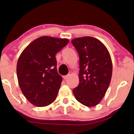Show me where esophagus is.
I'll list each match as a JSON object with an SVG mask.
<instances>
[{
	"label": "esophagus",
	"instance_id": "34e87169",
	"mask_svg": "<svg viewBox=\"0 0 134 134\" xmlns=\"http://www.w3.org/2000/svg\"><path fill=\"white\" fill-rule=\"evenodd\" d=\"M68 77H69V75H66V76H63V78L65 80L67 79L68 78Z\"/></svg>",
	"mask_w": 134,
	"mask_h": 134
}]
</instances>
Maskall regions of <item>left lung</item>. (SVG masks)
Masks as SVG:
<instances>
[{"mask_svg":"<svg viewBox=\"0 0 134 134\" xmlns=\"http://www.w3.org/2000/svg\"><path fill=\"white\" fill-rule=\"evenodd\" d=\"M71 43L79 56V83L72 90L75 98L87 107L98 105L105 96L112 75L110 53L99 40L77 38Z\"/></svg>","mask_w":134,"mask_h":134,"instance_id":"1","label":"left lung"}]
</instances>
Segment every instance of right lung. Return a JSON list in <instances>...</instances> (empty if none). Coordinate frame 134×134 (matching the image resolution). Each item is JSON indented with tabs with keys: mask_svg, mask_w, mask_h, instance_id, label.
Returning <instances> with one entry per match:
<instances>
[{
	"mask_svg": "<svg viewBox=\"0 0 134 134\" xmlns=\"http://www.w3.org/2000/svg\"><path fill=\"white\" fill-rule=\"evenodd\" d=\"M66 38L43 36L25 47L18 58V83L27 100L46 107L56 99L62 77L58 74L55 54L67 45Z\"/></svg>",
	"mask_w": 134,
	"mask_h": 134,
	"instance_id": "obj_1",
	"label": "right lung"
}]
</instances>
